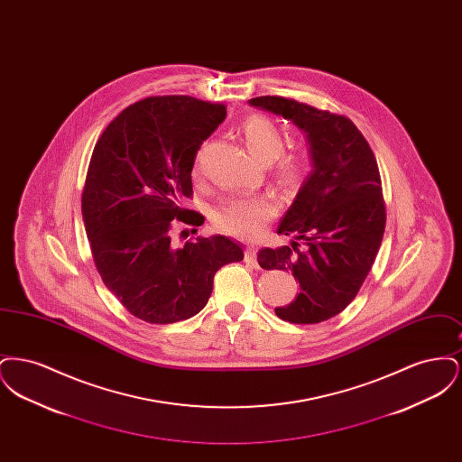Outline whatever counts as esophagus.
Segmentation results:
<instances>
[{"label":"esophagus","mask_w":462,"mask_h":462,"mask_svg":"<svg viewBox=\"0 0 462 462\" xmlns=\"http://www.w3.org/2000/svg\"><path fill=\"white\" fill-rule=\"evenodd\" d=\"M244 262L247 264H251V266H258V262H256V247H253V245H247V247H245V251H244Z\"/></svg>","instance_id":"esophagus-1"}]
</instances>
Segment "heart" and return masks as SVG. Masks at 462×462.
<instances>
[{
    "instance_id": "b5f03b06",
    "label": "heart",
    "mask_w": 462,
    "mask_h": 462,
    "mask_svg": "<svg viewBox=\"0 0 462 462\" xmlns=\"http://www.w3.org/2000/svg\"><path fill=\"white\" fill-rule=\"evenodd\" d=\"M242 136L249 152L262 162H272L279 159L286 149V138L281 128L264 116H251L242 125ZM277 171L289 183L300 181L307 164L296 155H286L279 161ZM199 173V161L194 166V175ZM275 213L270 200L258 198H234L223 202L215 213L217 228L241 239H254L262 234L266 221Z\"/></svg>"
}]
</instances>
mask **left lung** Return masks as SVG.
<instances>
[{"mask_svg": "<svg viewBox=\"0 0 462 462\" xmlns=\"http://www.w3.org/2000/svg\"><path fill=\"white\" fill-rule=\"evenodd\" d=\"M249 106L294 123L311 161L277 228L292 241L258 253L262 268L289 270L300 282L296 300L275 313L292 324L329 320L352 303L383 241L386 213L375 157L345 116L284 97H256Z\"/></svg>", "mask_w": 462, "mask_h": 462, "instance_id": "obj_1", "label": "left lung"}]
</instances>
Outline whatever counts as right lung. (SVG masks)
<instances>
[{
	"label": "right lung",
	"mask_w": 462,
	"mask_h": 462,
	"mask_svg": "<svg viewBox=\"0 0 462 462\" xmlns=\"http://www.w3.org/2000/svg\"><path fill=\"white\" fill-rule=\"evenodd\" d=\"M226 109L194 97H149L123 110L98 138L83 190V218L97 270L132 315L173 324L206 307L215 273L244 260L225 236L178 245V223H204L183 208L192 168ZM185 232V230H183Z\"/></svg>",
	"instance_id": "right-lung-1"
}]
</instances>
